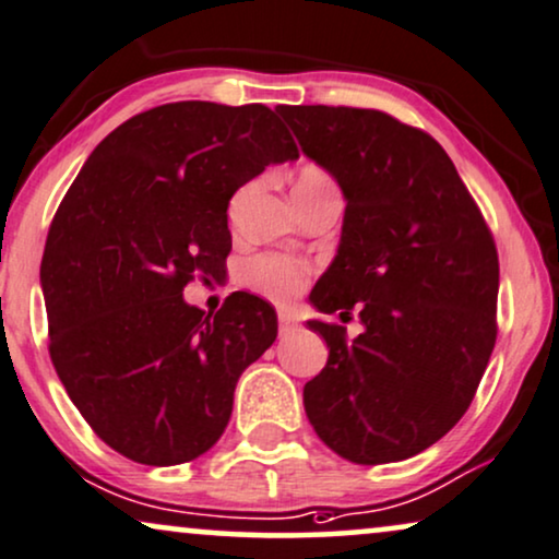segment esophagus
Wrapping results in <instances>:
<instances>
[{
	"label": "esophagus",
	"mask_w": 559,
	"mask_h": 559,
	"mask_svg": "<svg viewBox=\"0 0 559 559\" xmlns=\"http://www.w3.org/2000/svg\"><path fill=\"white\" fill-rule=\"evenodd\" d=\"M277 318H280V333H289V331H293L295 325H297L295 316L289 313V310H280Z\"/></svg>",
	"instance_id": "1"
}]
</instances>
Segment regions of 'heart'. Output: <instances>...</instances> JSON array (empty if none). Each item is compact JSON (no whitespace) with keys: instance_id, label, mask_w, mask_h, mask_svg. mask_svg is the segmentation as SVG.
<instances>
[{"instance_id":"b5f03b06","label":"heart","mask_w":559,"mask_h":559,"mask_svg":"<svg viewBox=\"0 0 559 559\" xmlns=\"http://www.w3.org/2000/svg\"><path fill=\"white\" fill-rule=\"evenodd\" d=\"M302 174H318V177H325V174L308 169ZM310 264L306 259L289 257V253H277V251H266L259 253L246 262V282L259 293L272 297V300H289L300 293L302 287L308 285L310 280Z\"/></svg>"}]
</instances>
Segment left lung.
Segmentation results:
<instances>
[{
    "label": "left lung",
    "instance_id": "1",
    "mask_svg": "<svg viewBox=\"0 0 559 559\" xmlns=\"http://www.w3.org/2000/svg\"><path fill=\"white\" fill-rule=\"evenodd\" d=\"M346 198L331 270L310 300L359 310L365 333L308 321L329 361L302 390L325 447L357 465L401 462L465 416L496 346L498 251L452 158L421 128L361 107L280 105Z\"/></svg>",
    "mask_w": 559,
    "mask_h": 559
}]
</instances>
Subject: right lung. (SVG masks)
<instances>
[{
    "label": "right lung",
    "mask_w": 559,
    "mask_h": 559,
    "mask_svg": "<svg viewBox=\"0 0 559 559\" xmlns=\"http://www.w3.org/2000/svg\"><path fill=\"white\" fill-rule=\"evenodd\" d=\"M300 156L266 105L151 107L92 151L40 262L48 352L92 431L141 465H182L226 431L238 377L277 338L270 302L187 306L230 253L228 202Z\"/></svg>",
    "instance_id": "right-lung-1"
}]
</instances>
